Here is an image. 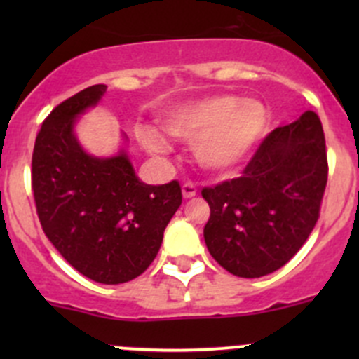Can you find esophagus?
I'll return each mask as SVG.
<instances>
[{"label":"esophagus","mask_w":359,"mask_h":359,"mask_svg":"<svg viewBox=\"0 0 359 359\" xmlns=\"http://www.w3.org/2000/svg\"><path fill=\"white\" fill-rule=\"evenodd\" d=\"M198 194V189L196 186H194L193 182H186L182 186V196L184 200H191V198H194Z\"/></svg>","instance_id":"obj_1"}]
</instances>
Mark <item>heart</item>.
Masks as SVG:
<instances>
[{
    "label": "heart",
    "instance_id": "1",
    "mask_svg": "<svg viewBox=\"0 0 359 359\" xmlns=\"http://www.w3.org/2000/svg\"><path fill=\"white\" fill-rule=\"evenodd\" d=\"M269 125V111L257 99L210 95L172 107L161 116L168 135L193 142L201 168L226 173L240 166L252 153ZM137 139L153 156H168L172 144L151 126H139Z\"/></svg>",
    "mask_w": 359,
    "mask_h": 359
}]
</instances>
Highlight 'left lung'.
<instances>
[{
    "label": "left lung",
    "instance_id": "1",
    "mask_svg": "<svg viewBox=\"0 0 359 359\" xmlns=\"http://www.w3.org/2000/svg\"><path fill=\"white\" fill-rule=\"evenodd\" d=\"M327 147L316 112L266 137L243 177L205 187L210 255L231 274L260 278L283 267L313 233L327 187Z\"/></svg>",
    "mask_w": 359,
    "mask_h": 359
}]
</instances>
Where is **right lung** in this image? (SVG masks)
Segmentation results:
<instances>
[{
    "label": "right lung",
    "mask_w": 359,
    "mask_h": 359,
    "mask_svg": "<svg viewBox=\"0 0 359 359\" xmlns=\"http://www.w3.org/2000/svg\"><path fill=\"white\" fill-rule=\"evenodd\" d=\"M106 90L88 86L43 121L32 153V191L39 222L57 252L83 276L119 285L151 266L182 193L177 180L149 186L137 177L126 135L114 156H93L81 146L78 119Z\"/></svg>",
    "instance_id": "right-lung-1"
}]
</instances>
